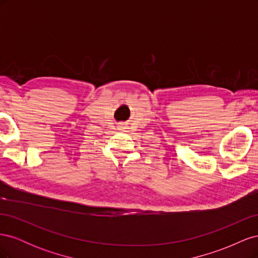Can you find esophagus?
Returning <instances> with one entry per match:
<instances>
[{"instance_id":"obj_1","label":"esophagus","mask_w":258,"mask_h":258,"mask_svg":"<svg viewBox=\"0 0 258 258\" xmlns=\"http://www.w3.org/2000/svg\"><path fill=\"white\" fill-rule=\"evenodd\" d=\"M123 127H124V126H122V124H119V127H118V128H119V130H122V129H124Z\"/></svg>"}]
</instances>
